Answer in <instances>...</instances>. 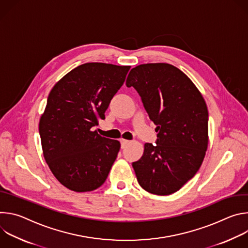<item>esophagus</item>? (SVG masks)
I'll return each instance as SVG.
<instances>
[{
    "mask_svg": "<svg viewBox=\"0 0 248 248\" xmlns=\"http://www.w3.org/2000/svg\"><path fill=\"white\" fill-rule=\"evenodd\" d=\"M130 143L129 140L126 139H121V144H122V148H124L125 146H127Z\"/></svg>",
    "mask_w": 248,
    "mask_h": 248,
    "instance_id": "esophagus-1",
    "label": "esophagus"
}]
</instances>
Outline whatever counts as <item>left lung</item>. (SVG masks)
I'll return each instance as SVG.
<instances>
[{
  "mask_svg": "<svg viewBox=\"0 0 248 248\" xmlns=\"http://www.w3.org/2000/svg\"><path fill=\"white\" fill-rule=\"evenodd\" d=\"M157 125L156 145L132 163L140 186L156 195L180 190L199 170L208 147V109L190 78L170 63L133 67L126 79Z\"/></svg>",
  "mask_w": 248,
  "mask_h": 248,
  "instance_id": "obj_1",
  "label": "left lung"
}]
</instances>
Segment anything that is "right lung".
<instances>
[{"label":"right lung","mask_w":248,"mask_h":248,"mask_svg":"<svg viewBox=\"0 0 248 248\" xmlns=\"http://www.w3.org/2000/svg\"><path fill=\"white\" fill-rule=\"evenodd\" d=\"M129 65L87 62L52 88L39 122L43 155L56 179L76 192L92 191L107 179L121 143L93 130L105 119Z\"/></svg>","instance_id":"add662e5"}]
</instances>
